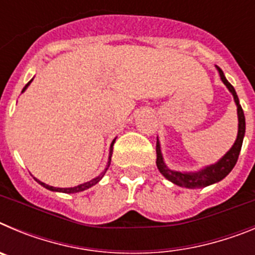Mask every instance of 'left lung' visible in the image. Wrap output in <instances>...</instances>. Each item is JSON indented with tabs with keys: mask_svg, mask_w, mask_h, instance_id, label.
I'll use <instances>...</instances> for the list:
<instances>
[{
	"mask_svg": "<svg viewBox=\"0 0 255 255\" xmlns=\"http://www.w3.org/2000/svg\"><path fill=\"white\" fill-rule=\"evenodd\" d=\"M218 74H220V78L222 80L226 88L230 91V93L233 94L234 101H235V105L238 107V136H236V140L234 143V145L227 150V153L225 155H222V158L218 159L216 163L209 164L206 167L200 168L199 171H193V172H186V171H175L171 170L167 164L164 163L163 155H162L161 150V144H159L158 138H157V147H155V152H157V167H158L159 172L163 175L168 181L173 182L175 185H179L181 188L186 189H200L206 188V186L212 185V184H216V182L224 180L225 177L231 172V170L234 168V166L236 164L239 158V154H240V150H242L243 140H244L245 135V116L244 111H243L240 102H239L238 94H236L235 89L229 82H227L226 76H225L224 71L220 69L218 66H216Z\"/></svg>",
	"mask_w": 255,
	"mask_h": 255,
	"instance_id": "8db88e82",
	"label": "left lung"
}]
</instances>
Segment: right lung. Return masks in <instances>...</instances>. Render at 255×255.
<instances>
[{
  "instance_id": "right-lung-1",
  "label": "right lung",
  "mask_w": 255,
  "mask_h": 255,
  "mask_svg": "<svg viewBox=\"0 0 255 255\" xmlns=\"http://www.w3.org/2000/svg\"><path fill=\"white\" fill-rule=\"evenodd\" d=\"M31 82H33V79H31L30 82H29L28 84L25 85V87L22 88L21 93H24V92L26 91V88L29 87V84H30ZM115 141H116V138H115L114 140H112L111 145H110V154H108V161H107V164H106L105 170H103L102 172H101V175H98V176H97V177H94V179H92L91 181L83 182V184H80V185L73 186V188H56V186H51V185H48V184H44V182H42V181H40V180L35 179V177H34V180H35V181L38 182V184H39V185L43 186V188L48 189V190H51V191H56V193H66V194H74V193H80V191L87 190V189L92 188V186H94V185H96V184H98V182H100L101 180H102V177L105 176V173L107 172L108 167H110V164H111L112 149H114V144H115Z\"/></svg>"
}]
</instances>
